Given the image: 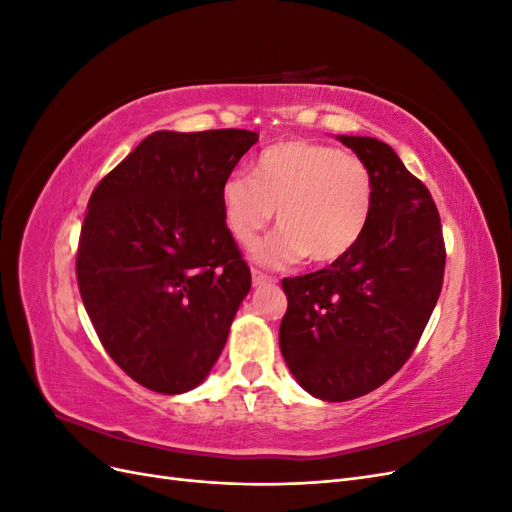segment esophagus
<instances>
[{
	"label": "esophagus",
	"instance_id": "obj_1",
	"mask_svg": "<svg viewBox=\"0 0 512 512\" xmlns=\"http://www.w3.org/2000/svg\"><path fill=\"white\" fill-rule=\"evenodd\" d=\"M271 282H273L271 275H267L265 271H260V269H252V284L254 286H265V284H271Z\"/></svg>",
	"mask_w": 512,
	"mask_h": 512
}]
</instances>
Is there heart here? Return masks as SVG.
Here are the masks:
<instances>
[{
  "label": "heart",
  "instance_id": "1",
  "mask_svg": "<svg viewBox=\"0 0 512 512\" xmlns=\"http://www.w3.org/2000/svg\"><path fill=\"white\" fill-rule=\"evenodd\" d=\"M220 198L226 228L243 247L256 243L277 209L282 230L258 247L260 262L286 265L307 256L314 265H331L365 235L374 179L354 153L294 138L262 151L252 177H226Z\"/></svg>",
  "mask_w": 512,
  "mask_h": 512
}]
</instances>
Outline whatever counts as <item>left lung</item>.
I'll return each mask as SVG.
<instances>
[{"label":"left lung","instance_id":"left-lung-1","mask_svg":"<svg viewBox=\"0 0 512 512\" xmlns=\"http://www.w3.org/2000/svg\"><path fill=\"white\" fill-rule=\"evenodd\" d=\"M374 179L365 235L320 269L282 280L280 348L305 391L348 401L404 367L438 303L446 247L427 185L378 138L339 136Z\"/></svg>","mask_w":512,"mask_h":512}]
</instances>
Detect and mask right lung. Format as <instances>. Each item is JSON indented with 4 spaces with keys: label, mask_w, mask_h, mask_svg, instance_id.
<instances>
[{
    "label": "right lung",
    "mask_w": 512,
    "mask_h": 512,
    "mask_svg": "<svg viewBox=\"0 0 512 512\" xmlns=\"http://www.w3.org/2000/svg\"><path fill=\"white\" fill-rule=\"evenodd\" d=\"M252 130L147 136L91 192L76 282L108 356L164 395L218 359L252 273L222 213V183Z\"/></svg>",
    "instance_id": "right-lung-1"
}]
</instances>
